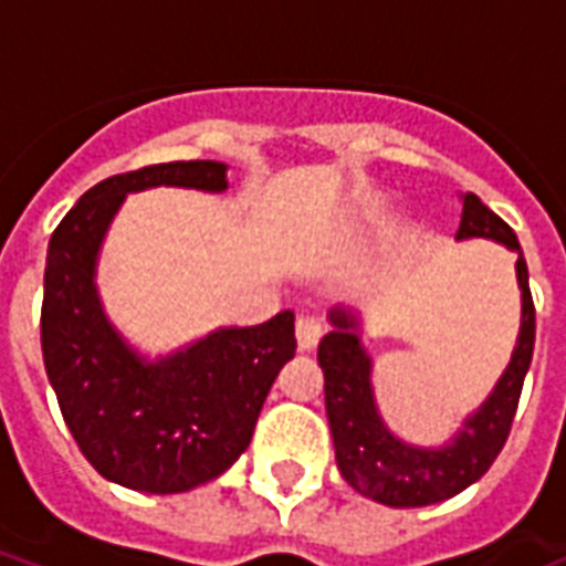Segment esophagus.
<instances>
[{
    "label": "esophagus",
    "mask_w": 566,
    "mask_h": 566,
    "mask_svg": "<svg viewBox=\"0 0 566 566\" xmlns=\"http://www.w3.org/2000/svg\"><path fill=\"white\" fill-rule=\"evenodd\" d=\"M319 337H323V326H319V319H314V317L296 319V344H300V353H311V349L319 344Z\"/></svg>",
    "instance_id": "esophagus-1"
}]
</instances>
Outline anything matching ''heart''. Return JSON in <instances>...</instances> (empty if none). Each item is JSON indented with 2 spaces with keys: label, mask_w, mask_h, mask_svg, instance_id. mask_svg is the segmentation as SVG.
<instances>
[{
  "label": "heart",
  "mask_w": 566,
  "mask_h": 566,
  "mask_svg": "<svg viewBox=\"0 0 566 566\" xmlns=\"http://www.w3.org/2000/svg\"><path fill=\"white\" fill-rule=\"evenodd\" d=\"M358 234H361V240H370V238H378V234H381V229H378L376 222H364L361 229H358Z\"/></svg>",
  "instance_id": "heart-1"
}]
</instances>
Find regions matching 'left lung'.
<instances>
[{
    "label": "left lung",
    "instance_id": "obj_1",
    "mask_svg": "<svg viewBox=\"0 0 566 566\" xmlns=\"http://www.w3.org/2000/svg\"><path fill=\"white\" fill-rule=\"evenodd\" d=\"M461 226L455 240H493L517 255L520 332L502 376L482 405L458 422L443 443H411L399 438L378 408L373 370L364 346V311L332 308L317 361L326 376V413L335 440L337 470L355 491L390 509H422L455 496L479 482L505 447L517 411L523 378L535 353V305L528 293V266L517 234L473 193H461Z\"/></svg>",
    "mask_w": 566,
    "mask_h": 566
}]
</instances>
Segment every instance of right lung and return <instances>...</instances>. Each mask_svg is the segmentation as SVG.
Masks as SVG:
<instances>
[{
  "mask_svg": "<svg viewBox=\"0 0 566 566\" xmlns=\"http://www.w3.org/2000/svg\"><path fill=\"white\" fill-rule=\"evenodd\" d=\"M226 193L222 161H172L111 176L49 240L40 344L75 443L99 475L140 493H185L247 452L275 376L296 355L293 311L261 326H220L172 353L135 346L102 302L99 255L128 193Z\"/></svg>",
  "mask_w": 566,
  "mask_h": 566,
  "instance_id": "obj_1",
  "label": "right lung"
}]
</instances>
